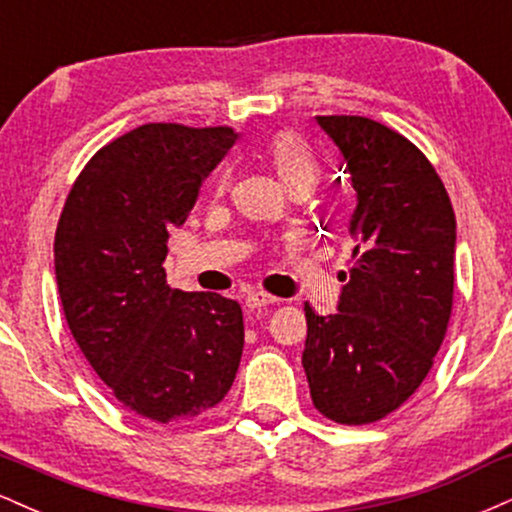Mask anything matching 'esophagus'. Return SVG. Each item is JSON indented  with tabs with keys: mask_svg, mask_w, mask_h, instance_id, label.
I'll return each mask as SVG.
<instances>
[{
	"mask_svg": "<svg viewBox=\"0 0 512 512\" xmlns=\"http://www.w3.org/2000/svg\"><path fill=\"white\" fill-rule=\"evenodd\" d=\"M274 303H279V298L269 296V293H264V291H250L248 296H245V305H248L250 310L267 308V305H274Z\"/></svg>",
	"mask_w": 512,
	"mask_h": 512,
	"instance_id": "1",
	"label": "esophagus"
}]
</instances>
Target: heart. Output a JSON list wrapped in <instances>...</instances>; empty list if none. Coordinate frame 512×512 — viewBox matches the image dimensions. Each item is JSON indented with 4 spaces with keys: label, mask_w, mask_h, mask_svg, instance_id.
Returning a JSON list of instances; mask_svg holds the SVG:
<instances>
[{
    "label": "heart",
    "mask_w": 512,
    "mask_h": 512,
    "mask_svg": "<svg viewBox=\"0 0 512 512\" xmlns=\"http://www.w3.org/2000/svg\"><path fill=\"white\" fill-rule=\"evenodd\" d=\"M267 156L276 175H279L289 190H298V187L310 190L317 182L320 163H317L313 146L298 137V134H276L272 142L267 144Z\"/></svg>",
    "instance_id": "heart-1"
}]
</instances>
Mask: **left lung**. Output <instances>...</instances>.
I'll return each mask as SVG.
<instances>
[{
	"instance_id": "left-lung-1",
	"label": "left lung",
	"mask_w": 512,
	"mask_h": 512,
	"mask_svg": "<svg viewBox=\"0 0 512 512\" xmlns=\"http://www.w3.org/2000/svg\"><path fill=\"white\" fill-rule=\"evenodd\" d=\"M356 190L337 313L305 303L303 368L315 409L346 426L385 419L419 390L443 344L455 289V211L431 161L395 129L317 115Z\"/></svg>"
}]
</instances>
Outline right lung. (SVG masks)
<instances>
[{"mask_svg":"<svg viewBox=\"0 0 512 512\" xmlns=\"http://www.w3.org/2000/svg\"><path fill=\"white\" fill-rule=\"evenodd\" d=\"M238 134L151 122L105 144L69 190L55 274L76 344L122 407L168 424L221 402L243 356L231 298L166 284L168 231Z\"/></svg>","mask_w":512,"mask_h":512,"instance_id":"1","label":"right lung"}]
</instances>
